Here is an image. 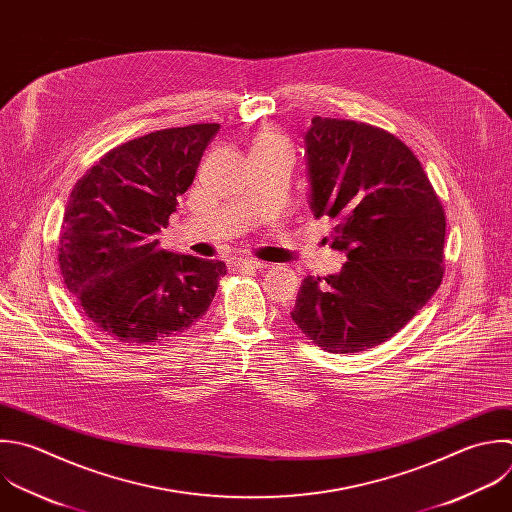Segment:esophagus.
Here are the masks:
<instances>
[{
    "label": "esophagus",
    "instance_id": "esophagus-1",
    "mask_svg": "<svg viewBox=\"0 0 512 512\" xmlns=\"http://www.w3.org/2000/svg\"><path fill=\"white\" fill-rule=\"evenodd\" d=\"M230 266H232V268H238V270H262V268H266L264 262L254 260V258H234V260L230 262Z\"/></svg>",
    "mask_w": 512,
    "mask_h": 512
}]
</instances>
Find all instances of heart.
Instances as JSON below:
<instances>
[{
  "instance_id": "heart-1",
  "label": "heart",
  "mask_w": 512,
  "mask_h": 512,
  "mask_svg": "<svg viewBox=\"0 0 512 512\" xmlns=\"http://www.w3.org/2000/svg\"><path fill=\"white\" fill-rule=\"evenodd\" d=\"M274 148H288V146H286V142L282 138H278L274 134H260L254 140L250 152H254V150H274Z\"/></svg>"
}]
</instances>
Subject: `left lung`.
<instances>
[{
	"mask_svg": "<svg viewBox=\"0 0 512 512\" xmlns=\"http://www.w3.org/2000/svg\"><path fill=\"white\" fill-rule=\"evenodd\" d=\"M310 208L336 220L348 262L306 276L296 326L322 350L350 354L394 336L444 274L446 218L418 158L396 136L354 120H312L304 136Z\"/></svg>",
	"mask_w": 512,
	"mask_h": 512,
	"instance_id": "8db88e82",
	"label": "left lung"
}]
</instances>
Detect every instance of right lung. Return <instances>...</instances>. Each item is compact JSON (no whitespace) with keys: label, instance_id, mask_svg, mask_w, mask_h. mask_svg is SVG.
Listing matches in <instances>:
<instances>
[{"label":"right lung","instance_id":"right-lung-1","mask_svg":"<svg viewBox=\"0 0 512 512\" xmlns=\"http://www.w3.org/2000/svg\"><path fill=\"white\" fill-rule=\"evenodd\" d=\"M218 130L220 124H192L130 140L74 186L60 270L84 314L112 340L162 344L210 308L226 264L160 250L156 234L192 186Z\"/></svg>","mask_w":512,"mask_h":512}]
</instances>
